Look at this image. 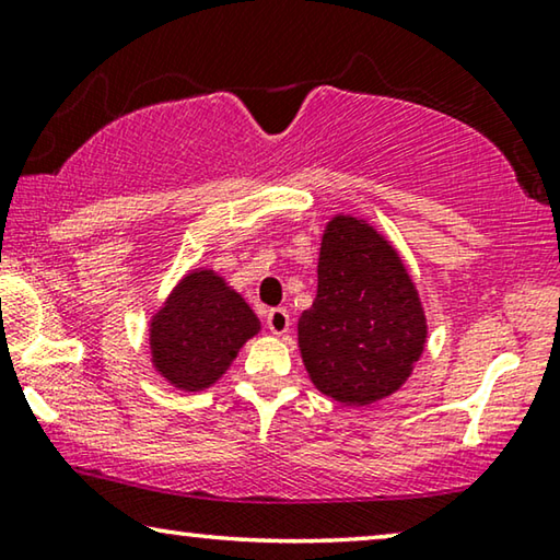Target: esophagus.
Listing matches in <instances>:
<instances>
[{
  "label": "esophagus",
  "instance_id": "obj_1",
  "mask_svg": "<svg viewBox=\"0 0 560 560\" xmlns=\"http://www.w3.org/2000/svg\"><path fill=\"white\" fill-rule=\"evenodd\" d=\"M267 326L273 336H283L289 334L291 328V318H289V311L287 308H271L269 316H267Z\"/></svg>",
  "mask_w": 560,
  "mask_h": 560
}]
</instances>
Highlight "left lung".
Segmentation results:
<instances>
[{
	"mask_svg": "<svg viewBox=\"0 0 560 560\" xmlns=\"http://www.w3.org/2000/svg\"><path fill=\"white\" fill-rule=\"evenodd\" d=\"M316 273V299L296 326L311 383L346 407L395 395L430 334L400 252L365 217L338 212L320 234Z\"/></svg>",
	"mask_w": 560,
	"mask_h": 560,
	"instance_id": "left-lung-1",
	"label": "left lung"
}]
</instances>
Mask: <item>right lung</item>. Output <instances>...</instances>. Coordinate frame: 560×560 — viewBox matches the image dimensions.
Wrapping results in <instances>:
<instances>
[{
	"label": "right lung",
	"instance_id": "right-lung-1",
	"mask_svg": "<svg viewBox=\"0 0 560 560\" xmlns=\"http://www.w3.org/2000/svg\"><path fill=\"white\" fill-rule=\"evenodd\" d=\"M259 330V316L220 271L192 267L150 314V363L175 390H210Z\"/></svg>",
	"mask_w": 560,
	"mask_h": 560
}]
</instances>
